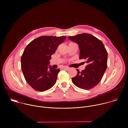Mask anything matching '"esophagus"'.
I'll return each mask as SVG.
<instances>
[{
	"instance_id": "1",
	"label": "esophagus",
	"mask_w": 128,
	"mask_h": 128,
	"mask_svg": "<svg viewBox=\"0 0 128 128\" xmlns=\"http://www.w3.org/2000/svg\"><path fill=\"white\" fill-rule=\"evenodd\" d=\"M62 69H68L69 68L68 67H66V66H64V67H62Z\"/></svg>"
}]
</instances>
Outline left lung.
Here are the masks:
<instances>
[{
    "mask_svg": "<svg viewBox=\"0 0 128 128\" xmlns=\"http://www.w3.org/2000/svg\"><path fill=\"white\" fill-rule=\"evenodd\" d=\"M68 38L78 45L80 59H85L87 64L82 72L76 69L78 74L72 81L80 88H92L101 81L107 68V50L101 40L88 33L69 36Z\"/></svg>",
    "mask_w": 128,
    "mask_h": 128,
    "instance_id": "1",
    "label": "left lung"
}]
</instances>
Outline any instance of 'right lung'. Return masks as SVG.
<instances>
[{"label":"right lung","instance_id":"add662e5","mask_svg":"<svg viewBox=\"0 0 128 128\" xmlns=\"http://www.w3.org/2000/svg\"><path fill=\"white\" fill-rule=\"evenodd\" d=\"M66 36H42L30 42L21 57V68L27 83L35 90L43 92L55 84L60 69L52 68L51 56Z\"/></svg>","mask_w":128,"mask_h":128}]
</instances>
